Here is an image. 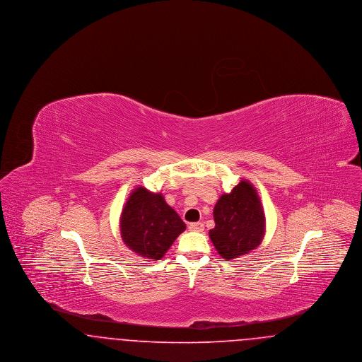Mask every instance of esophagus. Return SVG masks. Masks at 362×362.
<instances>
[{
  "label": "esophagus",
  "instance_id": "34e87169",
  "mask_svg": "<svg viewBox=\"0 0 362 362\" xmlns=\"http://www.w3.org/2000/svg\"><path fill=\"white\" fill-rule=\"evenodd\" d=\"M189 230L192 232H202L204 230V224L202 223H192L189 225Z\"/></svg>",
  "mask_w": 362,
  "mask_h": 362
}]
</instances>
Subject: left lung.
<instances>
[{"label": "left lung", "instance_id": "8db88e82", "mask_svg": "<svg viewBox=\"0 0 362 362\" xmlns=\"http://www.w3.org/2000/svg\"><path fill=\"white\" fill-rule=\"evenodd\" d=\"M213 217L216 226L209 230V236L225 260L251 252L263 239V207L257 189L248 180H240L229 194L220 197Z\"/></svg>", "mask_w": 362, "mask_h": 362}]
</instances>
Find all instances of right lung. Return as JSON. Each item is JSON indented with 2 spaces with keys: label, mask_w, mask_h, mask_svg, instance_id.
Masks as SVG:
<instances>
[{
  "label": "right lung",
  "mask_w": 362,
  "mask_h": 362,
  "mask_svg": "<svg viewBox=\"0 0 362 362\" xmlns=\"http://www.w3.org/2000/svg\"><path fill=\"white\" fill-rule=\"evenodd\" d=\"M186 224L160 192L133 189L121 214V236L141 258L160 260Z\"/></svg>",
  "instance_id": "1"
}]
</instances>
